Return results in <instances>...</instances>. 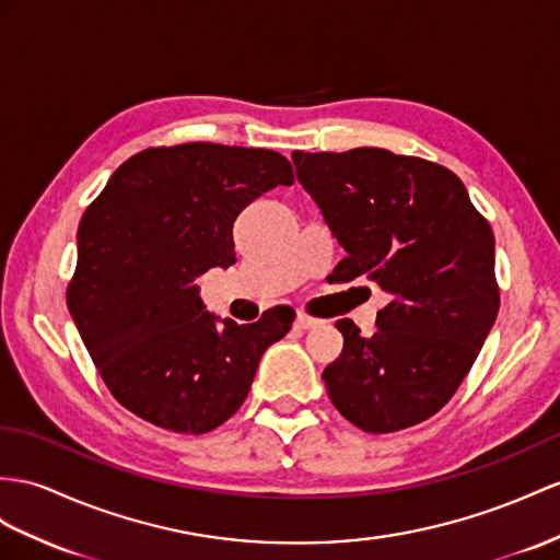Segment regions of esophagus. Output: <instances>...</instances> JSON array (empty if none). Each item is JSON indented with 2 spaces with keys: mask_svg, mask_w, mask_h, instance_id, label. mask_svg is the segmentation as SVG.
I'll return each instance as SVG.
<instances>
[{
  "mask_svg": "<svg viewBox=\"0 0 560 560\" xmlns=\"http://www.w3.org/2000/svg\"><path fill=\"white\" fill-rule=\"evenodd\" d=\"M319 324H322V319L312 317V314H307V312H298L295 326H298V328H303V331H310V328H317Z\"/></svg>",
  "mask_w": 560,
  "mask_h": 560,
  "instance_id": "34e87169",
  "label": "esophagus"
}]
</instances>
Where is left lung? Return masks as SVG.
I'll list each match as a JSON object with an SVG mask.
<instances>
[{"label": "left lung", "mask_w": 560, "mask_h": 560, "mask_svg": "<svg viewBox=\"0 0 560 560\" xmlns=\"http://www.w3.org/2000/svg\"><path fill=\"white\" fill-rule=\"evenodd\" d=\"M346 257L336 281L390 295L374 336L336 322L342 352L324 369L334 407L366 433L417 425L450 402L499 312L492 226L452 170L362 147L293 153Z\"/></svg>", "instance_id": "obj_1"}]
</instances>
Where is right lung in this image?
Segmentation results:
<instances>
[{
    "mask_svg": "<svg viewBox=\"0 0 560 560\" xmlns=\"http://www.w3.org/2000/svg\"><path fill=\"white\" fill-rule=\"evenodd\" d=\"M293 182L277 151L189 141L127 158L84 210L66 303L127 411L189 435L238 411L262 352L291 331L295 312L218 324L194 281L234 265L238 212Z\"/></svg>",
    "mask_w": 560,
    "mask_h": 560,
    "instance_id": "1",
    "label": "right lung"
}]
</instances>
